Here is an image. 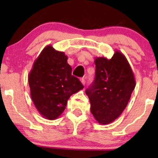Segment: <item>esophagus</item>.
I'll return each instance as SVG.
<instances>
[{"mask_svg":"<svg viewBox=\"0 0 158 158\" xmlns=\"http://www.w3.org/2000/svg\"><path fill=\"white\" fill-rule=\"evenodd\" d=\"M80 81H81V84H82L83 85H85V78H81L80 79Z\"/></svg>","mask_w":158,"mask_h":158,"instance_id":"1","label":"esophagus"}]
</instances>
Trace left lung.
Here are the masks:
<instances>
[{"label": "left lung", "mask_w": 158, "mask_h": 158, "mask_svg": "<svg viewBox=\"0 0 158 158\" xmlns=\"http://www.w3.org/2000/svg\"><path fill=\"white\" fill-rule=\"evenodd\" d=\"M95 79L86 90L90 112L99 124L107 125L118 118L128 105L136 81L128 60L115 50L111 59L97 57Z\"/></svg>", "instance_id": "left-lung-1"}]
</instances>
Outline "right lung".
Instances as JSON below:
<instances>
[{"label":"right lung","mask_w":158,"mask_h":158,"mask_svg":"<svg viewBox=\"0 0 158 158\" xmlns=\"http://www.w3.org/2000/svg\"><path fill=\"white\" fill-rule=\"evenodd\" d=\"M64 52L48 45L34 61L28 81L32 100L45 119L53 120L63 113L70 96L84 86L71 73Z\"/></svg>","instance_id":"right-lung-1"}]
</instances>
